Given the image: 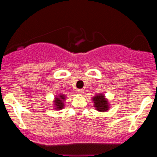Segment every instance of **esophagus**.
I'll use <instances>...</instances> for the list:
<instances>
[{
  "label": "esophagus",
  "mask_w": 157,
  "mask_h": 157,
  "mask_svg": "<svg viewBox=\"0 0 157 157\" xmlns=\"http://www.w3.org/2000/svg\"><path fill=\"white\" fill-rule=\"evenodd\" d=\"M83 91H84V90H77V93H78V94H83Z\"/></svg>",
  "instance_id": "obj_1"
}]
</instances>
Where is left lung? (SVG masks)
I'll list each match as a JSON object with an SVG mask.
<instances>
[{"mask_svg":"<svg viewBox=\"0 0 157 157\" xmlns=\"http://www.w3.org/2000/svg\"><path fill=\"white\" fill-rule=\"evenodd\" d=\"M93 101H94L96 109L99 112H105L109 109L108 102L102 95H98L93 97Z\"/></svg>","mask_w":157,"mask_h":157,"instance_id":"8db88e82","label":"left lung"}]
</instances>
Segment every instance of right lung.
<instances>
[{
    "mask_svg": "<svg viewBox=\"0 0 157 157\" xmlns=\"http://www.w3.org/2000/svg\"><path fill=\"white\" fill-rule=\"evenodd\" d=\"M65 99L64 98V96H63V95H60V97H57L56 99H55V105H56L57 109H63V107H64V103H63L62 100H64V99Z\"/></svg>",
    "mask_w": 157,
    "mask_h": 157,
    "instance_id": "right-lung-1",
    "label": "right lung"
}]
</instances>
